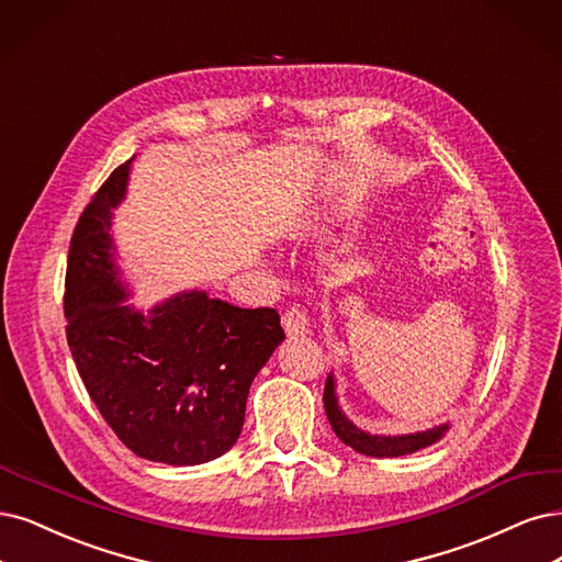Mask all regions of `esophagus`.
<instances>
[{
	"label": "esophagus",
	"instance_id": "1",
	"mask_svg": "<svg viewBox=\"0 0 562 562\" xmlns=\"http://www.w3.org/2000/svg\"><path fill=\"white\" fill-rule=\"evenodd\" d=\"M282 326H284L289 338H301V336H307V334H310V322H307L303 310H299V307L284 310Z\"/></svg>",
	"mask_w": 562,
	"mask_h": 562
}]
</instances>
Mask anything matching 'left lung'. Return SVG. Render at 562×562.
<instances>
[{"mask_svg": "<svg viewBox=\"0 0 562 562\" xmlns=\"http://www.w3.org/2000/svg\"><path fill=\"white\" fill-rule=\"evenodd\" d=\"M324 409L330 422V428L336 430L338 438L359 453L375 456V459H396V456H407L419 449H426L445 438L449 430V424H440L428 430L419 432H407V435H372L361 430L359 426L351 424L345 412L340 409L338 393H336V378L334 372H328L326 386H324Z\"/></svg>", "mask_w": 562, "mask_h": 562, "instance_id": "obj_1", "label": "left lung"}]
</instances>
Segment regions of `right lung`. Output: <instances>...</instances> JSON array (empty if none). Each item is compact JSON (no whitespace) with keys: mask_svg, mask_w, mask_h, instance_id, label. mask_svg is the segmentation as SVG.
<instances>
[{"mask_svg":"<svg viewBox=\"0 0 562 562\" xmlns=\"http://www.w3.org/2000/svg\"><path fill=\"white\" fill-rule=\"evenodd\" d=\"M132 159L99 187L74 228L67 340L82 384L122 445L155 463L201 465L236 445L249 386L284 330L273 307H236L199 289L148 313L127 303L111 226Z\"/></svg>","mask_w":562,"mask_h":562,"instance_id":"add662e5","label":"right lung"}]
</instances>
